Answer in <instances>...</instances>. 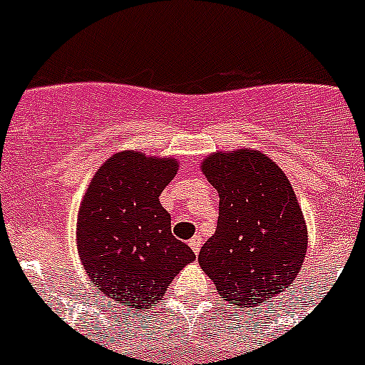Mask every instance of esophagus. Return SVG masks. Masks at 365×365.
<instances>
[{
  "mask_svg": "<svg viewBox=\"0 0 365 365\" xmlns=\"http://www.w3.org/2000/svg\"><path fill=\"white\" fill-rule=\"evenodd\" d=\"M188 245H190V248H192L193 252H195V254H199V250H201L202 240H201V237H199V235H193L192 240L188 241Z\"/></svg>",
  "mask_w": 365,
  "mask_h": 365,
  "instance_id": "esophagus-1",
  "label": "esophagus"
}]
</instances>
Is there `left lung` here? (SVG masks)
<instances>
[{
    "mask_svg": "<svg viewBox=\"0 0 365 365\" xmlns=\"http://www.w3.org/2000/svg\"><path fill=\"white\" fill-rule=\"evenodd\" d=\"M201 170L219 193L217 228L201 247V269L235 307L278 296L307 252V227L287 175L248 148L208 155Z\"/></svg>",
    "mask_w": 365,
    "mask_h": 365,
    "instance_id": "8db88e82",
    "label": "left lung"
}]
</instances>
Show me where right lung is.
Wrapping results in <instances>:
<instances>
[{"label": "right lung", "instance_id": "1", "mask_svg": "<svg viewBox=\"0 0 365 365\" xmlns=\"http://www.w3.org/2000/svg\"><path fill=\"white\" fill-rule=\"evenodd\" d=\"M177 159L120 151L87 186L78 210L80 261L93 285L122 311L153 307L175 274L195 259L172 235L159 195L177 173Z\"/></svg>", "mask_w": 365, "mask_h": 365}]
</instances>
